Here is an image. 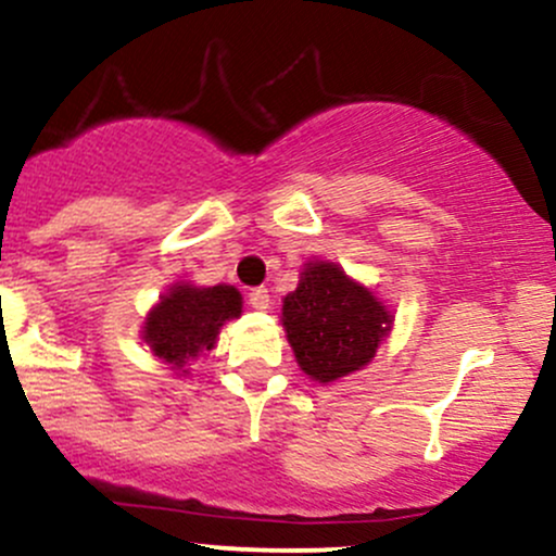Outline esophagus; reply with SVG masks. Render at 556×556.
Here are the masks:
<instances>
[{"label": "esophagus", "instance_id": "esophagus-1", "mask_svg": "<svg viewBox=\"0 0 556 556\" xmlns=\"http://www.w3.org/2000/svg\"><path fill=\"white\" fill-rule=\"evenodd\" d=\"M248 300H251V305L256 311H266L269 308V290L266 287H256V290L248 292Z\"/></svg>", "mask_w": 556, "mask_h": 556}]
</instances>
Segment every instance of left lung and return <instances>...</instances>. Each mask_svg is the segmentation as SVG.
<instances>
[{
	"label": "left lung",
	"instance_id": "1",
	"mask_svg": "<svg viewBox=\"0 0 556 556\" xmlns=\"http://www.w3.org/2000/svg\"><path fill=\"white\" fill-rule=\"evenodd\" d=\"M282 324L300 368L327 384L374 358L392 316L340 266L318 261L305 266L298 290L285 298Z\"/></svg>",
	"mask_w": 556,
	"mask_h": 556
}]
</instances>
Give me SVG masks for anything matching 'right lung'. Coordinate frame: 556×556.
<instances>
[{
    "label": "right lung",
    "mask_w": 556,
    "mask_h": 556,
    "mask_svg": "<svg viewBox=\"0 0 556 556\" xmlns=\"http://www.w3.org/2000/svg\"><path fill=\"white\" fill-rule=\"evenodd\" d=\"M242 298L235 287H172L146 318L143 340L162 361L182 368L185 361L212 350L219 327L238 318Z\"/></svg>",
    "instance_id": "right-lung-1"
}]
</instances>
